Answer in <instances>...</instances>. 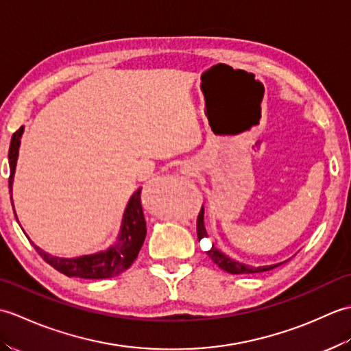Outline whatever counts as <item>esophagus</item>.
<instances>
[{
  "instance_id": "obj_1",
  "label": "esophagus",
  "mask_w": 351,
  "mask_h": 351,
  "mask_svg": "<svg viewBox=\"0 0 351 351\" xmlns=\"http://www.w3.org/2000/svg\"><path fill=\"white\" fill-rule=\"evenodd\" d=\"M187 171H189V170H187Z\"/></svg>"
}]
</instances>
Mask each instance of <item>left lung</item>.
Here are the masks:
<instances>
[{
	"mask_svg": "<svg viewBox=\"0 0 351 351\" xmlns=\"http://www.w3.org/2000/svg\"><path fill=\"white\" fill-rule=\"evenodd\" d=\"M204 237H208L206 229H205V223H204V206L200 208V213L197 215V238L202 240ZM208 256L213 259V263L217 264L221 270H225L230 274H249V273H263V271H268L273 270L274 267H279L282 263L279 264H273V265H261V267H253V265H247L243 264L240 261H235L232 258H229L225 253L220 252L219 249L213 247L206 252Z\"/></svg>",
	"mask_w": 351,
	"mask_h": 351,
	"instance_id": "1",
	"label": "left lung"
}]
</instances>
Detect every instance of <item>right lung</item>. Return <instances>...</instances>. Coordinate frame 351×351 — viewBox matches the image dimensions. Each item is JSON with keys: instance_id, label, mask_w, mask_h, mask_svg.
I'll use <instances>...</instances> for the list:
<instances>
[{"instance_id": "right-lung-1", "label": "right lung", "mask_w": 351, "mask_h": 351, "mask_svg": "<svg viewBox=\"0 0 351 351\" xmlns=\"http://www.w3.org/2000/svg\"><path fill=\"white\" fill-rule=\"evenodd\" d=\"M24 134V126L13 134L9 149V164H10V178H9V189L10 193L13 190L14 170H16L21 137ZM141 189L132 193L128 200V205L125 208L121 230H119L117 240L110 245L108 249L90 253V255H83L77 258H60L49 255L45 250L33 243L36 252L47 261V263L54 267L57 271H60L69 278H81V279H106L113 278V276L121 274L126 268L136 261L138 252L143 245L146 238V220L141 210L140 202ZM12 199V196H10ZM13 205V199H12ZM16 215V214H14Z\"/></svg>"}]
</instances>
